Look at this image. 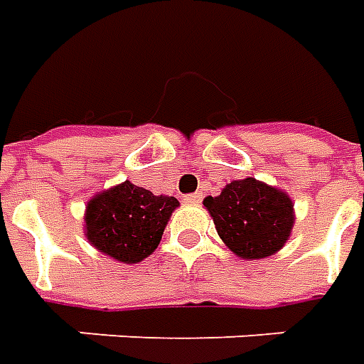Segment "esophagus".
<instances>
[{"mask_svg":"<svg viewBox=\"0 0 364 364\" xmlns=\"http://www.w3.org/2000/svg\"><path fill=\"white\" fill-rule=\"evenodd\" d=\"M187 205H200V200H203V195L200 193H193V195H187V197L183 198Z\"/></svg>","mask_w":364,"mask_h":364,"instance_id":"34e87169","label":"esophagus"}]
</instances>
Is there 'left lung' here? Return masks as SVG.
<instances>
[{"mask_svg": "<svg viewBox=\"0 0 364 364\" xmlns=\"http://www.w3.org/2000/svg\"><path fill=\"white\" fill-rule=\"evenodd\" d=\"M203 205L226 247L245 261L281 252L296 220L289 193L253 177L228 183Z\"/></svg>", "mask_w": 364, "mask_h": 364, "instance_id": "8db88e82", "label": "left lung"}]
</instances>
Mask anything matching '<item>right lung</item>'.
Instances as JSON below:
<instances>
[{"label": "right lung", "mask_w": 364, "mask_h": 364, "mask_svg": "<svg viewBox=\"0 0 364 364\" xmlns=\"http://www.w3.org/2000/svg\"><path fill=\"white\" fill-rule=\"evenodd\" d=\"M179 200L124 181L90 198L83 234L97 252L119 263H140L156 252Z\"/></svg>", "instance_id": "1"}]
</instances>
